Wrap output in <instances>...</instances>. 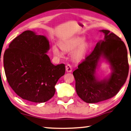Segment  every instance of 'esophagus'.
I'll return each mask as SVG.
<instances>
[{
	"instance_id": "esophagus-1",
	"label": "esophagus",
	"mask_w": 131,
	"mask_h": 131,
	"mask_svg": "<svg viewBox=\"0 0 131 131\" xmlns=\"http://www.w3.org/2000/svg\"><path fill=\"white\" fill-rule=\"evenodd\" d=\"M66 71L67 72H71L72 71V67L71 66L70 64H68L67 65H66Z\"/></svg>"
}]
</instances>
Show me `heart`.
I'll return each instance as SVG.
<instances>
[{
	"instance_id": "obj_1",
	"label": "heart",
	"mask_w": 131,
	"mask_h": 131,
	"mask_svg": "<svg viewBox=\"0 0 131 131\" xmlns=\"http://www.w3.org/2000/svg\"><path fill=\"white\" fill-rule=\"evenodd\" d=\"M85 38L82 36H77L71 39L60 42V46L61 50L65 52H70L74 49L71 53V57L75 60H80L85 56L88 49V43L85 42ZM53 54L56 56L61 57V50L57 45L52 47Z\"/></svg>"
}]
</instances>
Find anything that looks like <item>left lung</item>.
<instances>
[{
  "mask_svg": "<svg viewBox=\"0 0 131 131\" xmlns=\"http://www.w3.org/2000/svg\"><path fill=\"white\" fill-rule=\"evenodd\" d=\"M103 40L79 64L73 72L77 95L88 103H95L116 95L125 83L129 71L127 49L121 38L108 30H100ZM105 59L112 72L101 80L96 74L99 64Z\"/></svg>",
  "mask_w": 131,
  "mask_h": 131,
  "instance_id": "1",
  "label": "left lung"
}]
</instances>
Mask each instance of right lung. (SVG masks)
Returning <instances> with one entry per match:
<instances>
[{"label": "right lung", "instance_id": "1", "mask_svg": "<svg viewBox=\"0 0 131 131\" xmlns=\"http://www.w3.org/2000/svg\"><path fill=\"white\" fill-rule=\"evenodd\" d=\"M49 42L44 35L25 31L13 40L3 56L8 83L23 99L44 103L54 96L55 85L65 74V64L54 66L46 53Z\"/></svg>", "mask_w": 131, "mask_h": 131}]
</instances>
